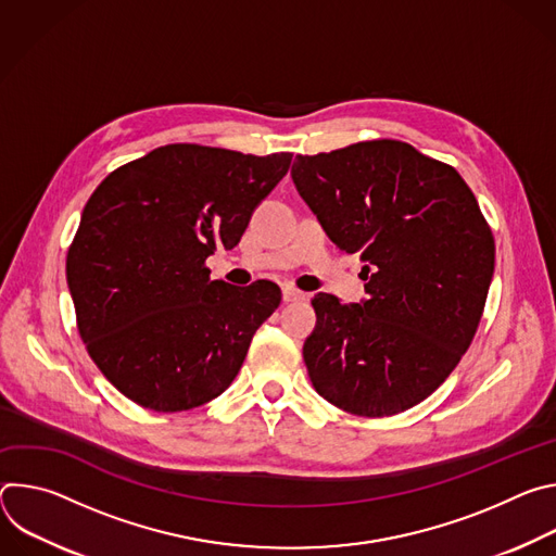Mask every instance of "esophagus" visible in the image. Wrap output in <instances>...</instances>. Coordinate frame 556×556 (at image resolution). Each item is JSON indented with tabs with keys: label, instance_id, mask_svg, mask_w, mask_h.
<instances>
[{
	"label": "esophagus",
	"instance_id": "1",
	"mask_svg": "<svg viewBox=\"0 0 556 556\" xmlns=\"http://www.w3.org/2000/svg\"><path fill=\"white\" fill-rule=\"evenodd\" d=\"M281 294H283V301H286V303H290V301H301V299H305V294H303L301 290L292 288V286H283V288H281Z\"/></svg>",
	"mask_w": 556,
	"mask_h": 556
}]
</instances>
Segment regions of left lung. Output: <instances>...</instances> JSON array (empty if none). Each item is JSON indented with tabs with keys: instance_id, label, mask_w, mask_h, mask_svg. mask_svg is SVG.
I'll return each instance as SVG.
<instances>
[{
	"instance_id": "1",
	"label": "left lung",
	"mask_w": 556,
	"mask_h": 556,
	"mask_svg": "<svg viewBox=\"0 0 556 556\" xmlns=\"http://www.w3.org/2000/svg\"><path fill=\"white\" fill-rule=\"evenodd\" d=\"M292 182L330 240L365 262L367 299H312L303 361L319 395L365 418L412 409L478 332L495 240L451 167L401 140L296 155Z\"/></svg>"
}]
</instances>
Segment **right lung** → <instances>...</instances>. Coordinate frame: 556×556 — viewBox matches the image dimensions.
I'll return each instance as SVG.
<instances>
[{
  "label": "right lung",
  "instance_id": "add662e5",
  "mask_svg": "<svg viewBox=\"0 0 556 556\" xmlns=\"http://www.w3.org/2000/svg\"><path fill=\"white\" fill-rule=\"evenodd\" d=\"M292 153L165 144L112 172L67 251L76 326L103 376L151 412L200 407L232 382L281 290L211 279Z\"/></svg>",
  "mask_w": 556,
  "mask_h": 556
}]
</instances>
